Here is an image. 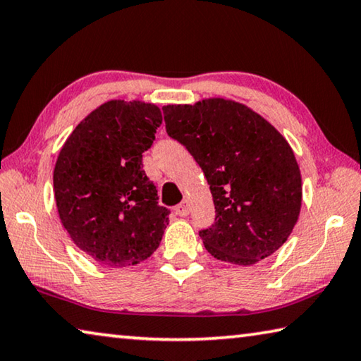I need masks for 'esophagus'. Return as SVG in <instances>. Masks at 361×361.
<instances>
[{
	"instance_id": "esophagus-1",
	"label": "esophagus",
	"mask_w": 361,
	"mask_h": 361,
	"mask_svg": "<svg viewBox=\"0 0 361 361\" xmlns=\"http://www.w3.org/2000/svg\"><path fill=\"white\" fill-rule=\"evenodd\" d=\"M189 210H191V209H189L188 200H183V202L175 209L176 215H178V216H188L189 215Z\"/></svg>"
}]
</instances>
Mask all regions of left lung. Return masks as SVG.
I'll list each match as a JSON object with an SVG mask.
<instances>
[{
  "mask_svg": "<svg viewBox=\"0 0 361 361\" xmlns=\"http://www.w3.org/2000/svg\"><path fill=\"white\" fill-rule=\"evenodd\" d=\"M167 133L204 170L215 223L199 235L212 256L252 266L288 239L301 212L295 152L276 127L242 103L205 99L162 108Z\"/></svg>",
  "mask_w": 361,
  "mask_h": 361,
  "instance_id": "8db88e82",
  "label": "left lung"
}]
</instances>
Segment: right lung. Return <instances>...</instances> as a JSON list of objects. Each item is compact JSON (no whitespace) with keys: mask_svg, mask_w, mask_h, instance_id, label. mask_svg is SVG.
Instances as JSON below:
<instances>
[{"mask_svg":"<svg viewBox=\"0 0 361 361\" xmlns=\"http://www.w3.org/2000/svg\"><path fill=\"white\" fill-rule=\"evenodd\" d=\"M162 124L152 103L109 100L79 122L59 152L54 195L71 240L97 262L135 266L162 240L169 210L143 170Z\"/></svg>","mask_w":361,"mask_h":361,"instance_id":"right-lung-1","label":"right lung"}]
</instances>
